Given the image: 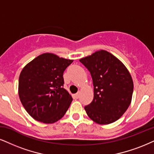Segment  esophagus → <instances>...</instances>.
I'll return each instance as SVG.
<instances>
[{"mask_svg":"<svg viewBox=\"0 0 154 154\" xmlns=\"http://www.w3.org/2000/svg\"><path fill=\"white\" fill-rule=\"evenodd\" d=\"M74 98H76V99H78V98H79V97H80V92H78L77 94H74Z\"/></svg>","mask_w":154,"mask_h":154,"instance_id":"esophagus-1","label":"esophagus"}]
</instances>
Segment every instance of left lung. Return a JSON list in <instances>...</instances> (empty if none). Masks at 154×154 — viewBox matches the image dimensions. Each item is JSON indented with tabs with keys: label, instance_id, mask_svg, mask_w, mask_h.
<instances>
[{
	"label": "left lung",
	"instance_id": "obj_1",
	"mask_svg": "<svg viewBox=\"0 0 154 154\" xmlns=\"http://www.w3.org/2000/svg\"><path fill=\"white\" fill-rule=\"evenodd\" d=\"M79 60L90 71L94 84V99L84 107L87 115L98 124L115 122L131 102L134 83L129 71L119 58L105 50Z\"/></svg>",
	"mask_w": 154,
	"mask_h": 154
}]
</instances>
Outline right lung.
I'll use <instances>...</instances> for the list:
<instances>
[{"instance_id":"obj_1","label":"right lung","mask_w":154,"mask_h":154,"mask_svg":"<svg viewBox=\"0 0 154 154\" xmlns=\"http://www.w3.org/2000/svg\"><path fill=\"white\" fill-rule=\"evenodd\" d=\"M73 60L45 53L32 60L20 72L18 96L35 120L54 123L63 116L73 100L63 86V72Z\"/></svg>"}]
</instances>
